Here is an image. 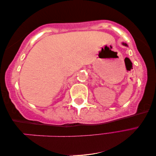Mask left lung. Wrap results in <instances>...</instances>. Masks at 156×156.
<instances>
[{
  "mask_svg": "<svg viewBox=\"0 0 156 156\" xmlns=\"http://www.w3.org/2000/svg\"><path fill=\"white\" fill-rule=\"evenodd\" d=\"M123 45H127L126 44V43H123Z\"/></svg>",
  "mask_w": 156,
  "mask_h": 156,
  "instance_id": "1",
  "label": "left lung"
}]
</instances>
